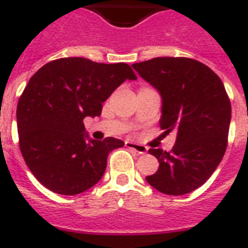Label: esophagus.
<instances>
[{
    "label": "esophagus",
    "instance_id": "1",
    "mask_svg": "<svg viewBox=\"0 0 248 248\" xmlns=\"http://www.w3.org/2000/svg\"><path fill=\"white\" fill-rule=\"evenodd\" d=\"M125 146L128 149H130V150H134L138 154H145L146 151H148V148H146V146L140 145V144L134 143V141H129V140L125 141Z\"/></svg>",
    "mask_w": 248,
    "mask_h": 248
}]
</instances>
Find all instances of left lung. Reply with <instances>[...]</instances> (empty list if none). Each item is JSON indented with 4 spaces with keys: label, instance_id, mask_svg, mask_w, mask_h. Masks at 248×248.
<instances>
[{
    "label": "left lung",
    "instance_id": "1",
    "mask_svg": "<svg viewBox=\"0 0 248 248\" xmlns=\"http://www.w3.org/2000/svg\"><path fill=\"white\" fill-rule=\"evenodd\" d=\"M133 68L161 94L160 128L177 133L170 151L149 150L160 165L146 181L163 194H189L206 183L226 151L231 102L222 80L186 57H157Z\"/></svg>",
    "mask_w": 248,
    "mask_h": 248
}]
</instances>
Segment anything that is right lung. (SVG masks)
I'll return each instance as SVG.
<instances>
[{
  "instance_id": "right-lung-1",
  "label": "right lung",
  "mask_w": 248,
  "mask_h": 248,
  "mask_svg": "<svg viewBox=\"0 0 248 248\" xmlns=\"http://www.w3.org/2000/svg\"><path fill=\"white\" fill-rule=\"evenodd\" d=\"M126 79H137L126 63L59 58L32 76L17 104L19 149L28 169L48 190L77 195L102 179L111 150L122 140H87L85 117H99L102 103Z\"/></svg>"
}]
</instances>
